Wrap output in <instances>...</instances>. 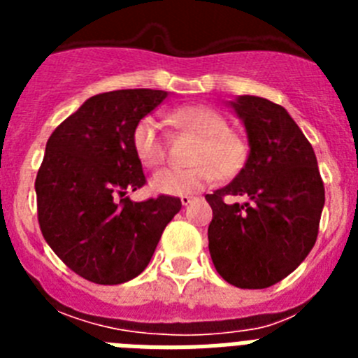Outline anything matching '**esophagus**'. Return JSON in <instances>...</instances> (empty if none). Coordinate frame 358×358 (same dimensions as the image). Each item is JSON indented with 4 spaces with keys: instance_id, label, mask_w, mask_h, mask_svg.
Instances as JSON below:
<instances>
[{
    "instance_id": "34e87169",
    "label": "esophagus",
    "mask_w": 358,
    "mask_h": 358,
    "mask_svg": "<svg viewBox=\"0 0 358 358\" xmlns=\"http://www.w3.org/2000/svg\"><path fill=\"white\" fill-rule=\"evenodd\" d=\"M192 201H194V197H192V195H181V204H182V206H188V204Z\"/></svg>"
}]
</instances>
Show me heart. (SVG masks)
<instances>
[{"instance_id": "1", "label": "heart", "mask_w": 358, "mask_h": 358, "mask_svg": "<svg viewBox=\"0 0 358 358\" xmlns=\"http://www.w3.org/2000/svg\"><path fill=\"white\" fill-rule=\"evenodd\" d=\"M169 123L201 136L194 152V166L163 169L154 173L150 188L163 195H186L211 185L220 177H233L248 159V145L242 136L227 129V120L210 106L177 107L169 115ZM136 157L147 169H156L166 154L163 123L145 116L132 131Z\"/></svg>"}]
</instances>
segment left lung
<instances>
[{"instance_id":"1","label":"left lung","mask_w":358,"mask_h":358,"mask_svg":"<svg viewBox=\"0 0 358 358\" xmlns=\"http://www.w3.org/2000/svg\"><path fill=\"white\" fill-rule=\"evenodd\" d=\"M249 138L245 166L206 195L208 240L217 273L238 289H267L306 258L319 233L324 185L314 148L290 115L267 98L231 102ZM246 202L227 205L225 197Z\"/></svg>"}]
</instances>
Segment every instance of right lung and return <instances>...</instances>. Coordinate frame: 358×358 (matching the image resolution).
I'll return each mask as SVG.
<instances>
[{"label": "right lung", "mask_w": 358, "mask_h": 358, "mask_svg": "<svg viewBox=\"0 0 358 358\" xmlns=\"http://www.w3.org/2000/svg\"><path fill=\"white\" fill-rule=\"evenodd\" d=\"M166 91L118 90L85 100L52 132L36 177L41 233L84 280L118 285L143 273L181 199L125 197L147 182L132 131Z\"/></svg>", "instance_id": "add662e5"}]
</instances>
